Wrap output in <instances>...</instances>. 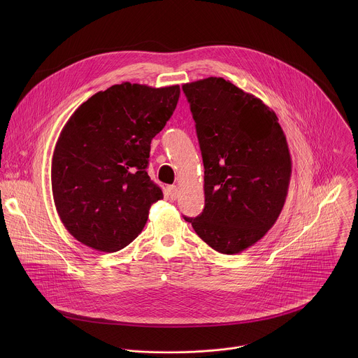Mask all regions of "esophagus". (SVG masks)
<instances>
[{"label": "esophagus", "instance_id": "obj_1", "mask_svg": "<svg viewBox=\"0 0 358 358\" xmlns=\"http://www.w3.org/2000/svg\"><path fill=\"white\" fill-rule=\"evenodd\" d=\"M168 193H169V197L172 200H176L179 197V187L178 186H169L168 187Z\"/></svg>", "mask_w": 358, "mask_h": 358}]
</instances>
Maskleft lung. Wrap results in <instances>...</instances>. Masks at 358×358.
<instances>
[{
    "label": "left lung",
    "mask_w": 358,
    "mask_h": 358,
    "mask_svg": "<svg viewBox=\"0 0 358 358\" xmlns=\"http://www.w3.org/2000/svg\"><path fill=\"white\" fill-rule=\"evenodd\" d=\"M204 162L205 206L186 217L215 251L236 255L278 219L292 162L275 113L222 77L182 85Z\"/></svg>",
    "instance_id": "1"
}]
</instances>
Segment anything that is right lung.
Masks as SVG:
<instances>
[{"instance_id":"obj_1","label":"right lung","mask_w":358,"mask_h":358,"mask_svg":"<svg viewBox=\"0 0 358 358\" xmlns=\"http://www.w3.org/2000/svg\"><path fill=\"white\" fill-rule=\"evenodd\" d=\"M179 95V85L122 83L95 94L69 118L52 155V194L77 241L115 252L141 234L150 206L164 197L146 172L150 143Z\"/></svg>"}]
</instances>
